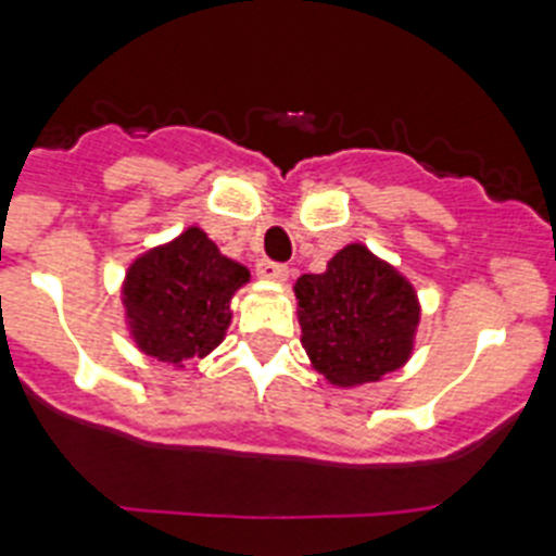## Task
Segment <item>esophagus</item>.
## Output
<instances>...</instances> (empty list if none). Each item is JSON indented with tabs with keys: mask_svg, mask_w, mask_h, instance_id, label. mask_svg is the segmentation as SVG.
Wrapping results in <instances>:
<instances>
[{
	"mask_svg": "<svg viewBox=\"0 0 556 556\" xmlns=\"http://www.w3.org/2000/svg\"><path fill=\"white\" fill-rule=\"evenodd\" d=\"M257 274L263 279H274V282H282V279H288V265L274 263V260H260Z\"/></svg>",
	"mask_w": 556,
	"mask_h": 556,
	"instance_id": "34e87169",
	"label": "esophagus"
}]
</instances>
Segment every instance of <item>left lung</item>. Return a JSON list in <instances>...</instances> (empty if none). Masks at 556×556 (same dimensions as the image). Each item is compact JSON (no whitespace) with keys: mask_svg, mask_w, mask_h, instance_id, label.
<instances>
[{"mask_svg":"<svg viewBox=\"0 0 556 556\" xmlns=\"http://www.w3.org/2000/svg\"><path fill=\"white\" fill-rule=\"evenodd\" d=\"M302 346L327 380L358 386L380 380L412 352L419 305L414 288L364 245H346L325 274L296 282Z\"/></svg>","mask_w":556,"mask_h":556,"instance_id":"left-lung-1","label":"left lung"}]
</instances>
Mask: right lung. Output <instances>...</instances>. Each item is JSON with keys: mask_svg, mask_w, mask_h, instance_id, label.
<instances>
[{"mask_svg": "<svg viewBox=\"0 0 556 556\" xmlns=\"http://www.w3.org/2000/svg\"><path fill=\"white\" fill-rule=\"evenodd\" d=\"M249 279L201 229L148 251L125 279V307L139 350L162 364H181L220 344L229 299Z\"/></svg>", "mask_w": 556, "mask_h": 556, "instance_id": "obj_1", "label": "right lung"}]
</instances>
